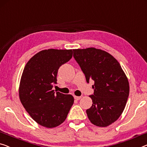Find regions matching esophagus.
I'll use <instances>...</instances> for the list:
<instances>
[{
	"label": "esophagus",
	"instance_id": "34e87169",
	"mask_svg": "<svg viewBox=\"0 0 147 147\" xmlns=\"http://www.w3.org/2000/svg\"><path fill=\"white\" fill-rule=\"evenodd\" d=\"M74 99H75L76 100H79L80 98H81V96H74Z\"/></svg>",
	"mask_w": 147,
	"mask_h": 147
}]
</instances>
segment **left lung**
Here are the masks:
<instances>
[{
    "label": "left lung",
    "instance_id": "left-lung-1",
    "mask_svg": "<svg viewBox=\"0 0 147 147\" xmlns=\"http://www.w3.org/2000/svg\"><path fill=\"white\" fill-rule=\"evenodd\" d=\"M73 56L86 76L94 81L93 104L86 110L96 126L105 127L120 117L129 94V84L119 62L104 50L88 47L73 49Z\"/></svg>",
    "mask_w": 147,
    "mask_h": 147
}]
</instances>
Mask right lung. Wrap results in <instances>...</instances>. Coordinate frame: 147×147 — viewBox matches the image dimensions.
I'll use <instances>...</instances> for the list:
<instances>
[{"label":"right lung","instance_id":"add662e5","mask_svg":"<svg viewBox=\"0 0 147 147\" xmlns=\"http://www.w3.org/2000/svg\"><path fill=\"white\" fill-rule=\"evenodd\" d=\"M73 57L72 49H45L34 55L26 63L19 86V98L35 121L53 128L66 119L74 103L71 94L53 90L58 69Z\"/></svg>","mask_w":147,"mask_h":147}]
</instances>
